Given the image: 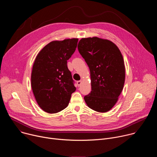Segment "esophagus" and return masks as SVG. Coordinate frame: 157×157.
<instances>
[{
    "instance_id": "34e87169",
    "label": "esophagus",
    "mask_w": 157,
    "mask_h": 157,
    "mask_svg": "<svg viewBox=\"0 0 157 157\" xmlns=\"http://www.w3.org/2000/svg\"><path fill=\"white\" fill-rule=\"evenodd\" d=\"M81 84H82V81L80 80V81H77V84H78V86H79Z\"/></svg>"
}]
</instances>
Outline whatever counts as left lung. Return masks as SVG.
I'll return each mask as SVG.
<instances>
[{"mask_svg": "<svg viewBox=\"0 0 157 157\" xmlns=\"http://www.w3.org/2000/svg\"><path fill=\"white\" fill-rule=\"evenodd\" d=\"M78 48L91 73V92L84 101L93 110L105 113L116 104L124 87L125 70L121 52L114 43L98 37L82 38Z\"/></svg>", "mask_w": 157, "mask_h": 157, "instance_id": "left-lung-1", "label": "left lung"}]
</instances>
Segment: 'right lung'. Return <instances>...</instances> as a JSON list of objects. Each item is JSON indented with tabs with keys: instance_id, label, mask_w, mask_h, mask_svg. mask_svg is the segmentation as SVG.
<instances>
[{
	"instance_id": "add662e5",
	"label": "right lung",
	"mask_w": 157,
	"mask_h": 157,
	"mask_svg": "<svg viewBox=\"0 0 157 157\" xmlns=\"http://www.w3.org/2000/svg\"><path fill=\"white\" fill-rule=\"evenodd\" d=\"M78 41V38L52 41L36 57L32 88L38 105L48 113H57L65 109L76 91L67 60L75 52Z\"/></svg>"
}]
</instances>
